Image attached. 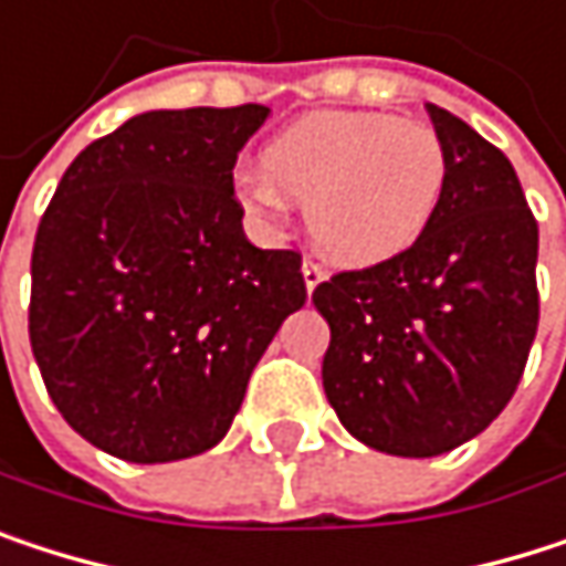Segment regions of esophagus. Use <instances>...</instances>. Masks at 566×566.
Here are the masks:
<instances>
[{
  "label": "esophagus",
  "mask_w": 566,
  "mask_h": 566,
  "mask_svg": "<svg viewBox=\"0 0 566 566\" xmlns=\"http://www.w3.org/2000/svg\"><path fill=\"white\" fill-rule=\"evenodd\" d=\"M326 280V270L313 260H303V283H306V293H313L319 283Z\"/></svg>",
  "instance_id": "esophagus-1"
}]
</instances>
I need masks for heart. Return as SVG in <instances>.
<instances>
[{
    "instance_id": "heart-1",
    "label": "heart",
    "mask_w": 566,
    "mask_h": 566,
    "mask_svg": "<svg viewBox=\"0 0 566 566\" xmlns=\"http://www.w3.org/2000/svg\"><path fill=\"white\" fill-rule=\"evenodd\" d=\"M444 144L422 122L379 112H313L260 147V174L237 187L263 227H283L306 203L313 243L346 266L406 256L434 220L444 193Z\"/></svg>"
}]
</instances>
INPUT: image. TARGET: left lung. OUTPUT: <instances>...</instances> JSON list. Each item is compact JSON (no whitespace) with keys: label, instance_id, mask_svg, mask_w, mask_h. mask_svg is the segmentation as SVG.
<instances>
[{"label":"left lung","instance_id":"left-lung-1","mask_svg":"<svg viewBox=\"0 0 566 566\" xmlns=\"http://www.w3.org/2000/svg\"><path fill=\"white\" fill-rule=\"evenodd\" d=\"M444 144L441 207L399 260L316 286L323 389L343 428L399 454H444L501 416L537 333V223L511 160L428 105Z\"/></svg>","mask_w":566,"mask_h":566}]
</instances>
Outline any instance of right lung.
Segmentation results:
<instances>
[{
	"mask_svg": "<svg viewBox=\"0 0 566 566\" xmlns=\"http://www.w3.org/2000/svg\"><path fill=\"white\" fill-rule=\"evenodd\" d=\"M263 105L144 112L65 170L32 250L29 339L85 441L160 464L213 448L290 313L300 253L243 233L233 164Z\"/></svg>",
	"mask_w": 566,
	"mask_h": 566,
	"instance_id": "add662e5",
	"label": "right lung"
}]
</instances>
